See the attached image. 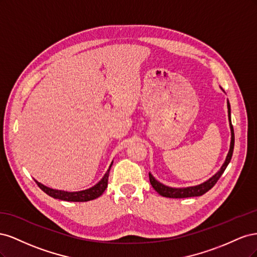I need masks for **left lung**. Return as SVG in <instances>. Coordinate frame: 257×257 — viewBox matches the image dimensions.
Listing matches in <instances>:
<instances>
[{
    "label": "left lung",
    "mask_w": 257,
    "mask_h": 257,
    "mask_svg": "<svg viewBox=\"0 0 257 257\" xmlns=\"http://www.w3.org/2000/svg\"><path fill=\"white\" fill-rule=\"evenodd\" d=\"M227 109H228V119H229V126H230V133H231V139H230V148L228 154L226 157V160H225L224 164L222 165L221 169L217 172L214 176L207 180L206 182L201 183L199 185L195 186H189V188H180V189H176V188H169L167 185H164L163 183L159 182L158 180H155V178L149 173V179H150V183L152 185V188L157 191L160 195L164 196V197H169V198H186V197H195V196H201L204 195L205 193H207L210 189L213 188V185L217 182L220 177L223 175L224 170L226 169L227 165L229 164V162L232 157V152H234V145H235V134H234V128H232V124L230 121V105L229 102L227 100Z\"/></svg>",
    "instance_id": "left-lung-1"
}]
</instances>
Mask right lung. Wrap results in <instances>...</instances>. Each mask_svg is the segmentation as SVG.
Returning <instances> with one entry per match:
<instances>
[{
  "label": "right lung",
  "mask_w": 257,
  "mask_h": 257,
  "mask_svg": "<svg viewBox=\"0 0 257 257\" xmlns=\"http://www.w3.org/2000/svg\"><path fill=\"white\" fill-rule=\"evenodd\" d=\"M111 165H112V162H111ZM111 165L109 166V169L107 170L104 177L100 179V181L88 190L78 191V192H66V191L50 189V188H48V186H46L36 180H35V182L46 194H48L49 196H51L53 198L66 200V201H89V200L99 197L106 190L107 184H108V177H109Z\"/></svg>",
  "instance_id": "right-lung-1"
}]
</instances>
